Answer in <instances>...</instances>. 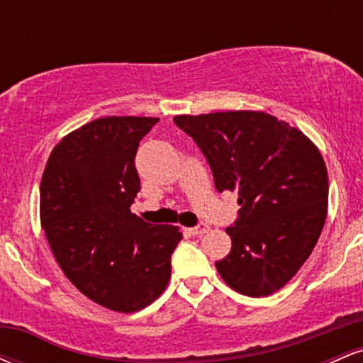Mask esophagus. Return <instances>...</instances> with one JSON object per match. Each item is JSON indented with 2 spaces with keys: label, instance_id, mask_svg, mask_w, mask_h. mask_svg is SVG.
Listing matches in <instances>:
<instances>
[{
  "label": "esophagus",
  "instance_id": "obj_1",
  "mask_svg": "<svg viewBox=\"0 0 363 363\" xmlns=\"http://www.w3.org/2000/svg\"><path fill=\"white\" fill-rule=\"evenodd\" d=\"M187 230H189V234H193V235H201V234H206V232L210 230V227H208V225H205V223H199L198 227L187 228Z\"/></svg>",
  "mask_w": 363,
  "mask_h": 363
}]
</instances>
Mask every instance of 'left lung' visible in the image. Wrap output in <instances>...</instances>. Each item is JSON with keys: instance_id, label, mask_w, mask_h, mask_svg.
<instances>
[{"instance_id": "left-lung-1", "label": "left lung", "mask_w": 363, "mask_h": 363, "mask_svg": "<svg viewBox=\"0 0 363 363\" xmlns=\"http://www.w3.org/2000/svg\"><path fill=\"white\" fill-rule=\"evenodd\" d=\"M174 123L201 148L218 193L237 191L239 218L216 261L230 289L266 297L285 286L311 256L328 215V170L297 128L257 111L176 116Z\"/></svg>"}]
</instances>
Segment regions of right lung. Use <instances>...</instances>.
I'll list each match as a JSON object with an SVG mask.
<instances>
[{"mask_svg": "<svg viewBox=\"0 0 363 363\" xmlns=\"http://www.w3.org/2000/svg\"><path fill=\"white\" fill-rule=\"evenodd\" d=\"M158 118L109 116L66 135L40 181V223L65 277L85 297L136 312L160 297L182 234L131 213L135 157Z\"/></svg>", "mask_w": 363, "mask_h": 363, "instance_id": "right-lung-1", "label": "right lung"}]
</instances>
